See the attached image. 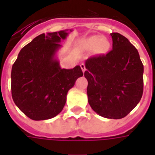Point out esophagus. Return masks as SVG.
I'll use <instances>...</instances> for the list:
<instances>
[{
  "label": "esophagus",
  "instance_id": "esophagus-1",
  "mask_svg": "<svg viewBox=\"0 0 155 155\" xmlns=\"http://www.w3.org/2000/svg\"><path fill=\"white\" fill-rule=\"evenodd\" d=\"M80 68L82 69L83 72H84L85 71H86V67H85L84 63H81V64H80Z\"/></svg>",
  "mask_w": 155,
  "mask_h": 155
}]
</instances>
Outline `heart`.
<instances>
[{"label":"heart","instance_id":"obj_1","mask_svg":"<svg viewBox=\"0 0 155 155\" xmlns=\"http://www.w3.org/2000/svg\"><path fill=\"white\" fill-rule=\"evenodd\" d=\"M84 46L89 50L95 49L98 54H104L110 48V42L105 38L101 36H92L84 41Z\"/></svg>","mask_w":155,"mask_h":155}]
</instances>
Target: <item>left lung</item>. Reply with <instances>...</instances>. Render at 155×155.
<instances>
[{
    "label": "left lung",
    "mask_w": 155,
    "mask_h": 155,
    "mask_svg": "<svg viewBox=\"0 0 155 155\" xmlns=\"http://www.w3.org/2000/svg\"><path fill=\"white\" fill-rule=\"evenodd\" d=\"M113 50L85 61L84 76L91 108L103 117L120 119L139 103L143 93V64L137 50L118 33L110 34Z\"/></svg>",
    "instance_id": "1"
}]
</instances>
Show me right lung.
I'll return each instance as SVG.
<instances>
[{
  "instance_id": "1",
  "label": "right lung",
  "mask_w": 155,
  "mask_h": 155,
  "mask_svg": "<svg viewBox=\"0 0 155 155\" xmlns=\"http://www.w3.org/2000/svg\"><path fill=\"white\" fill-rule=\"evenodd\" d=\"M68 35V30L38 35L21 50L12 67L13 101L32 120H47L58 115L65 105L68 92L83 76L80 66L61 68L55 58L59 42Z\"/></svg>"
}]
</instances>
